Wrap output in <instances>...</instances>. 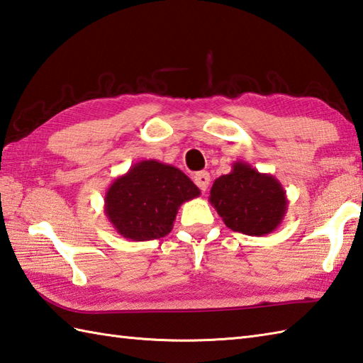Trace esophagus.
<instances>
[{"label": "esophagus", "instance_id": "obj_1", "mask_svg": "<svg viewBox=\"0 0 363 363\" xmlns=\"http://www.w3.org/2000/svg\"><path fill=\"white\" fill-rule=\"evenodd\" d=\"M194 179H195L196 186L199 187V190L206 191L207 187H209V184H211V174L207 173V172H198V173L195 174Z\"/></svg>", "mask_w": 363, "mask_h": 363}]
</instances>
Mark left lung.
I'll return each instance as SVG.
<instances>
[{
    "label": "left lung",
    "mask_w": 363,
    "mask_h": 363,
    "mask_svg": "<svg viewBox=\"0 0 363 363\" xmlns=\"http://www.w3.org/2000/svg\"><path fill=\"white\" fill-rule=\"evenodd\" d=\"M209 201L229 229L256 237L276 230L289 206L287 194L273 174L259 173L242 160L234 162L229 174L215 179Z\"/></svg>",
    "instance_id": "8db88e82"
}]
</instances>
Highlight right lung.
Listing matches in <instances>:
<instances>
[{
	"instance_id": "obj_1",
	"label": "right lung",
	"mask_w": 363,
	"mask_h": 363,
	"mask_svg": "<svg viewBox=\"0 0 363 363\" xmlns=\"http://www.w3.org/2000/svg\"><path fill=\"white\" fill-rule=\"evenodd\" d=\"M199 194L179 168L154 159L140 160L107 189L104 213L128 240H154L169 234L181 204Z\"/></svg>"
}]
</instances>
